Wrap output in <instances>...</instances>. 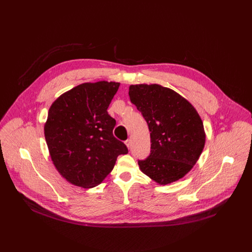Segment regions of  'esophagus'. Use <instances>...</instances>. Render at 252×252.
<instances>
[{
	"label": "esophagus",
	"instance_id": "obj_1",
	"mask_svg": "<svg viewBox=\"0 0 252 252\" xmlns=\"http://www.w3.org/2000/svg\"><path fill=\"white\" fill-rule=\"evenodd\" d=\"M125 143H126V146L127 147V149H128V150H130V149H131V140H130V139L126 140V142H125Z\"/></svg>",
	"mask_w": 252,
	"mask_h": 252
}]
</instances>
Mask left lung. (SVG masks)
Listing matches in <instances>:
<instances>
[{
	"label": "left lung",
	"instance_id": "left-lung-1",
	"mask_svg": "<svg viewBox=\"0 0 252 252\" xmlns=\"http://www.w3.org/2000/svg\"><path fill=\"white\" fill-rule=\"evenodd\" d=\"M128 95L151 131V155L138 161L139 169L160 186L177 182L203 151L201 118L187 98L158 84L130 85Z\"/></svg>",
	"mask_w": 252,
	"mask_h": 252
}]
</instances>
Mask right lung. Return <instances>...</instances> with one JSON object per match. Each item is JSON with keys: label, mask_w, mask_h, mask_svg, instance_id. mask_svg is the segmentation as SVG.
I'll list each match as a JSON object with an SVG mask.
<instances>
[{"label": "right lung", "mask_w": 252, "mask_h": 252, "mask_svg": "<svg viewBox=\"0 0 252 252\" xmlns=\"http://www.w3.org/2000/svg\"><path fill=\"white\" fill-rule=\"evenodd\" d=\"M120 83H84L61 94L51 105L44 132L51 159L70 185L92 189L102 183L124 142L113 130L116 120L107 114Z\"/></svg>", "instance_id": "obj_1"}]
</instances>
